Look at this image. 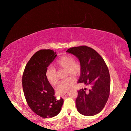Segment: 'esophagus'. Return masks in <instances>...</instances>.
<instances>
[{
    "mask_svg": "<svg viewBox=\"0 0 131 131\" xmlns=\"http://www.w3.org/2000/svg\"><path fill=\"white\" fill-rule=\"evenodd\" d=\"M68 94H69V92H66V93H63V94H61V96L62 97V98H63V97H65L66 96H67Z\"/></svg>",
    "mask_w": 131,
    "mask_h": 131,
    "instance_id": "obj_1",
    "label": "esophagus"
}]
</instances>
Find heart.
<instances>
[{
    "instance_id": "b5f03b06",
    "label": "heart",
    "mask_w": 131,
    "mask_h": 131,
    "mask_svg": "<svg viewBox=\"0 0 131 131\" xmlns=\"http://www.w3.org/2000/svg\"><path fill=\"white\" fill-rule=\"evenodd\" d=\"M56 68L66 69V75L69 74L77 75L81 71V66L79 62L75 61L74 58L70 55H63L57 59L55 62ZM46 77L51 85H56L58 82L57 72L56 69L49 67L46 72ZM75 82V79L70 76L63 79L59 83L56 88V91L58 94H63L70 90Z\"/></svg>"
}]
</instances>
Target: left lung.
Wrapping results in <instances>:
<instances>
[{"mask_svg":"<svg viewBox=\"0 0 131 131\" xmlns=\"http://www.w3.org/2000/svg\"><path fill=\"white\" fill-rule=\"evenodd\" d=\"M66 52L78 58L81 71L78 83L91 85L78 91L75 100L77 110L85 116H93L99 113L106 104L110 94V77L106 64L95 50L86 46L72 47Z\"/></svg>","mask_w":131,"mask_h":131,"instance_id":"left-lung-1","label":"left lung"}]
</instances>
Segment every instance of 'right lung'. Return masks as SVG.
<instances>
[{"mask_svg": "<svg viewBox=\"0 0 131 131\" xmlns=\"http://www.w3.org/2000/svg\"><path fill=\"white\" fill-rule=\"evenodd\" d=\"M57 54L51 49H41L30 58L23 75L25 97L30 108L44 118H52L60 112L63 103L57 100L54 91L47 81L46 72Z\"/></svg>", "mask_w": 131, "mask_h": 131, "instance_id": "add662e5", "label": "right lung"}]
</instances>
